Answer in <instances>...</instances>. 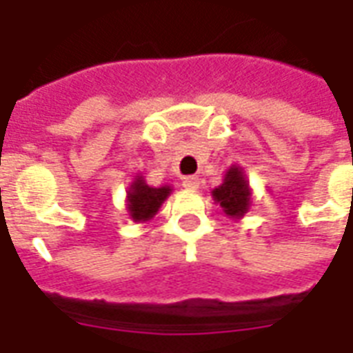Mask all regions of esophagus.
<instances>
[{"mask_svg": "<svg viewBox=\"0 0 353 353\" xmlns=\"http://www.w3.org/2000/svg\"><path fill=\"white\" fill-rule=\"evenodd\" d=\"M183 187L189 190H196L200 187V179L196 176H189L183 179Z\"/></svg>", "mask_w": 353, "mask_h": 353, "instance_id": "esophagus-1", "label": "esophagus"}]
</instances>
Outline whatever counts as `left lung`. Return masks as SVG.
<instances>
[{
    "instance_id": "1",
    "label": "left lung",
    "mask_w": 353,
    "mask_h": 353,
    "mask_svg": "<svg viewBox=\"0 0 353 353\" xmlns=\"http://www.w3.org/2000/svg\"><path fill=\"white\" fill-rule=\"evenodd\" d=\"M211 196L215 203L223 208L228 219H243L252 205V189L245 176V170L237 164H232L224 174L223 183L211 190Z\"/></svg>"
}]
</instances>
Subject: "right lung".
Instances as JSON below:
<instances>
[{
	"mask_svg": "<svg viewBox=\"0 0 353 353\" xmlns=\"http://www.w3.org/2000/svg\"><path fill=\"white\" fill-rule=\"evenodd\" d=\"M172 194V187H151L145 183L142 174H137L127 190V213L134 223H150L159 213L164 200Z\"/></svg>",
	"mask_w": 353,
	"mask_h": 353,
	"instance_id": "right-lung-1",
	"label": "right lung"
}]
</instances>
